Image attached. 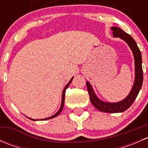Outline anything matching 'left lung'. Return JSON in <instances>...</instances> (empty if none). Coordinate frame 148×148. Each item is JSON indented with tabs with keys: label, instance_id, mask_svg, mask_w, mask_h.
I'll use <instances>...</instances> for the list:
<instances>
[{
	"label": "left lung",
	"instance_id": "obj_1",
	"mask_svg": "<svg viewBox=\"0 0 148 148\" xmlns=\"http://www.w3.org/2000/svg\"><path fill=\"white\" fill-rule=\"evenodd\" d=\"M111 30L112 31L113 36L120 37L122 40L125 41L130 48L132 50L133 53L134 59H135V78L132 90L130 91L128 96L120 102L116 103L105 102L100 100L95 95L92 86L89 84V82H86V87H87L88 93H89V98L92 104H93L95 108L97 109L99 111L108 113H117L122 112L127 110L132 104L135 99L138 97L139 92L142 87L143 82V71L142 67V55L140 49L135 40L133 39L130 35L127 34L126 32L122 30L121 28L116 27H112Z\"/></svg>",
	"mask_w": 148,
	"mask_h": 148
}]
</instances>
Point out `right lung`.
Here are the masks:
<instances>
[{"instance_id": "1", "label": "right lung", "mask_w": 148, "mask_h": 148, "mask_svg": "<svg viewBox=\"0 0 148 148\" xmlns=\"http://www.w3.org/2000/svg\"><path fill=\"white\" fill-rule=\"evenodd\" d=\"M73 78H74V77H72V78L71 79V80H70L69 81V82L68 84H67L65 86V87H64V90H63V92H62V104H61V107H60V109H59V111L57 112L56 113V114H53V116H51V117H48V118H45V119H43L42 120H49V119H51V118H53V117H56V116L57 115H59V114H60L61 113V112L62 111V110H63V108H64V99H65V93H66V89H67V88L69 87V84H70V83L71 82H72V79H73ZM28 119H30V120H34V119H31V118H28Z\"/></svg>"}]
</instances>
